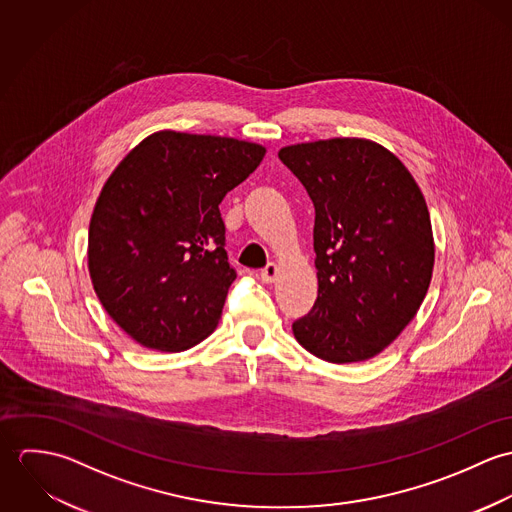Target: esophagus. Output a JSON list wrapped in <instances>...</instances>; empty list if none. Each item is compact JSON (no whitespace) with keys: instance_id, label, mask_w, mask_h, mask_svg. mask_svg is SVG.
Listing matches in <instances>:
<instances>
[{"instance_id":"34e87169","label":"esophagus","mask_w":512,"mask_h":512,"mask_svg":"<svg viewBox=\"0 0 512 512\" xmlns=\"http://www.w3.org/2000/svg\"><path fill=\"white\" fill-rule=\"evenodd\" d=\"M276 276H278V266L272 264V262L260 270V280L264 284H272L276 280Z\"/></svg>"}]
</instances>
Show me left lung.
<instances>
[{
  "instance_id": "obj_1",
  "label": "left lung",
  "mask_w": 512,
  "mask_h": 512,
  "mask_svg": "<svg viewBox=\"0 0 512 512\" xmlns=\"http://www.w3.org/2000/svg\"><path fill=\"white\" fill-rule=\"evenodd\" d=\"M315 207L317 299L292 329L327 363H359L388 347L418 313L434 270L420 187L402 161L368 140L280 149Z\"/></svg>"
}]
</instances>
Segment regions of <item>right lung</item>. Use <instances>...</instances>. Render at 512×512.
<instances>
[{
	"label": "right lung",
	"mask_w": 512,
	"mask_h": 512,
	"mask_svg": "<svg viewBox=\"0 0 512 512\" xmlns=\"http://www.w3.org/2000/svg\"><path fill=\"white\" fill-rule=\"evenodd\" d=\"M264 153L232 138L157 132L108 177L88 228V270L108 315L140 345L179 353L217 327L236 280L219 205Z\"/></svg>",
	"instance_id": "right-lung-1"
}]
</instances>
